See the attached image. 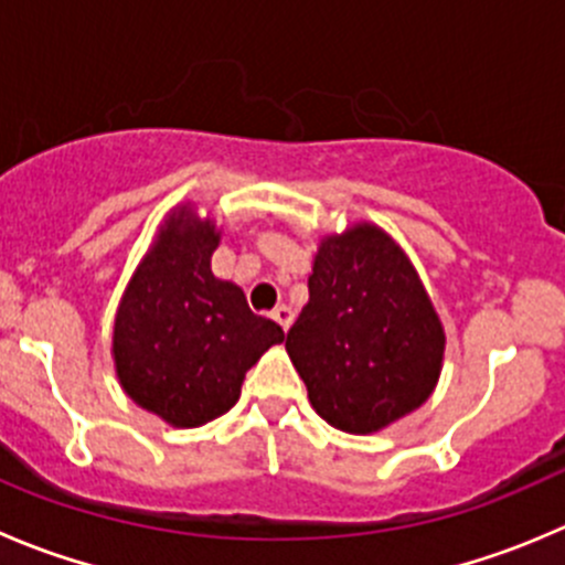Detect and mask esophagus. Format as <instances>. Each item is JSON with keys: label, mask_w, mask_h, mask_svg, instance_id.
Here are the masks:
<instances>
[{"label": "esophagus", "mask_w": 565, "mask_h": 565, "mask_svg": "<svg viewBox=\"0 0 565 565\" xmlns=\"http://www.w3.org/2000/svg\"><path fill=\"white\" fill-rule=\"evenodd\" d=\"M273 320H276L278 326L284 328V331H289V326H292L295 315H292V309H289V306H276V309H273Z\"/></svg>", "instance_id": "1"}]
</instances>
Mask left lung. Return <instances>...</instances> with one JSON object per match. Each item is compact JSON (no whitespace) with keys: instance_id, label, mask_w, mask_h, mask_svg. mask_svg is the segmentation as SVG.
<instances>
[{"instance_id":"obj_1","label":"left lung","mask_w":565,"mask_h":565,"mask_svg":"<svg viewBox=\"0 0 565 565\" xmlns=\"http://www.w3.org/2000/svg\"><path fill=\"white\" fill-rule=\"evenodd\" d=\"M287 353L328 425L372 434L430 397L445 331L403 250L364 223L320 243Z\"/></svg>"}]
</instances>
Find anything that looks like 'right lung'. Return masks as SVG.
Here are the masks:
<instances>
[{
    "label": "right lung",
    "instance_id": "obj_1",
    "mask_svg": "<svg viewBox=\"0 0 565 565\" xmlns=\"http://www.w3.org/2000/svg\"><path fill=\"white\" fill-rule=\"evenodd\" d=\"M212 223L182 206L131 276L115 315L120 386L177 428H199L239 399L245 372L281 326L254 315L243 289L212 276Z\"/></svg>",
    "mask_w": 565,
    "mask_h": 565
}]
</instances>
